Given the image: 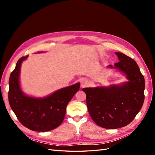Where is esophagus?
<instances>
[{
    "label": "esophagus",
    "mask_w": 155,
    "mask_h": 155,
    "mask_svg": "<svg viewBox=\"0 0 155 155\" xmlns=\"http://www.w3.org/2000/svg\"><path fill=\"white\" fill-rule=\"evenodd\" d=\"M88 83H89V81L88 79L86 78H84L82 79V81L81 82V85L82 87H86L88 85Z\"/></svg>",
    "instance_id": "34e87169"
}]
</instances>
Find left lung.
I'll return each instance as SVG.
<instances>
[{"label": "left lung", "mask_w": 155, "mask_h": 155, "mask_svg": "<svg viewBox=\"0 0 155 155\" xmlns=\"http://www.w3.org/2000/svg\"><path fill=\"white\" fill-rule=\"evenodd\" d=\"M120 61L114 68L125 73L129 81L109 88H85L88 110L100 127L113 129L129 124L144 101V77L135 61L122 53H115ZM110 67H112L110 65Z\"/></svg>", "instance_id": "8db88e82"}]
</instances>
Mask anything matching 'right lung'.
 Returning a JSON list of instances; mask_svg holds the SVG:
<instances>
[{"label":"right lung","mask_w":155,"mask_h":155,"mask_svg":"<svg viewBox=\"0 0 155 155\" xmlns=\"http://www.w3.org/2000/svg\"><path fill=\"white\" fill-rule=\"evenodd\" d=\"M18 60L15 68L9 79V104L18 120L26 128L46 132L59 126L64 120L67 105L79 89V83L63 88L50 96L39 99L25 96L19 87V73L22 61Z\"/></svg>","instance_id":"right-lung-1"}]
</instances>
